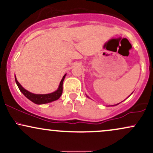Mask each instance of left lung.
Masks as SVG:
<instances>
[{"instance_id":"1","label":"left lung","mask_w":153,"mask_h":153,"mask_svg":"<svg viewBox=\"0 0 153 153\" xmlns=\"http://www.w3.org/2000/svg\"><path fill=\"white\" fill-rule=\"evenodd\" d=\"M131 94H132V93H131Z\"/></svg>"}]
</instances>
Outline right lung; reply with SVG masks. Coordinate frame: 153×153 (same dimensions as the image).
I'll list each match as a JSON object with an SVG mask.
<instances>
[{"label":"right lung","mask_w":153,"mask_h":153,"mask_svg":"<svg viewBox=\"0 0 153 153\" xmlns=\"http://www.w3.org/2000/svg\"><path fill=\"white\" fill-rule=\"evenodd\" d=\"M65 75L66 74L62 77V79L61 80L58 88H57L55 91H54V92L48 94H32V93L29 92V91L26 90L25 88H24L22 86V85L19 83L18 80H17L16 78V75L15 80L17 85H18L19 90H20L21 92H22L28 99H29L30 101H32L33 103H36V104H45V103L52 102V101H56V100L59 99V97H60L61 95L62 94V84L63 81H64V79L65 78Z\"/></svg>","instance_id":"obj_1"}]
</instances>
